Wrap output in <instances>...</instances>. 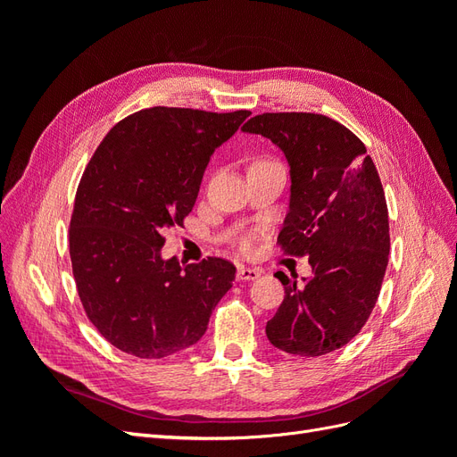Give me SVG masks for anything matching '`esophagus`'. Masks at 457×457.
I'll return each mask as SVG.
<instances>
[{
  "label": "esophagus",
  "instance_id": "34e87169",
  "mask_svg": "<svg viewBox=\"0 0 457 457\" xmlns=\"http://www.w3.org/2000/svg\"><path fill=\"white\" fill-rule=\"evenodd\" d=\"M259 276H261V270H259V269L240 267V269H238V274H237V278H238V280H244V282H252V280H257Z\"/></svg>",
  "mask_w": 457,
  "mask_h": 457
}]
</instances>
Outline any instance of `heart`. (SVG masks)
<instances>
[{
  "label": "heart",
  "instance_id": "obj_1",
  "mask_svg": "<svg viewBox=\"0 0 457 457\" xmlns=\"http://www.w3.org/2000/svg\"><path fill=\"white\" fill-rule=\"evenodd\" d=\"M252 247H253V240H252V238H245V240L242 242V250H244V252H250Z\"/></svg>",
  "mask_w": 457,
  "mask_h": 457
}]
</instances>
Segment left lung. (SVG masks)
I'll return each instance as SVG.
<instances>
[{
	"instance_id": "obj_1",
	"label": "left lung",
	"mask_w": 457,
	"mask_h": 457,
	"mask_svg": "<svg viewBox=\"0 0 457 457\" xmlns=\"http://www.w3.org/2000/svg\"><path fill=\"white\" fill-rule=\"evenodd\" d=\"M242 129L284 152L292 195L278 242L287 255H309L312 267L305 284L274 274L286 295L267 337L299 356L341 349L376 307L389 262V212L376 165L353 131L322 114L267 112Z\"/></svg>"
}]
</instances>
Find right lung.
<instances>
[{
  "label": "right lung",
  "instance_id": "add662e5",
  "mask_svg": "<svg viewBox=\"0 0 457 457\" xmlns=\"http://www.w3.org/2000/svg\"><path fill=\"white\" fill-rule=\"evenodd\" d=\"M250 114L152 106L118 121L95 150L74 200L71 259L87 318L116 349L165 358L192 347L232 287L230 261L183 267L162 247L195 207L215 148Z\"/></svg>",
  "mask_w": 457,
  "mask_h": 457
}]
</instances>
